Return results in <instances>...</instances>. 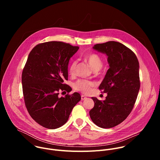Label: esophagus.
<instances>
[{"mask_svg":"<svg viewBox=\"0 0 160 160\" xmlns=\"http://www.w3.org/2000/svg\"><path fill=\"white\" fill-rule=\"evenodd\" d=\"M87 99V97L83 96V95H81V99L83 101V100H85Z\"/></svg>","mask_w":160,"mask_h":160,"instance_id":"34e87169","label":"esophagus"}]
</instances>
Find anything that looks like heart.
Here are the masks:
<instances>
[{
    "instance_id": "b5f03b06",
    "label": "heart",
    "mask_w": 160,
    "mask_h": 160,
    "mask_svg": "<svg viewBox=\"0 0 160 160\" xmlns=\"http://www.w3.org/2000/svg\"><path fill=\"white\" fill-rule=\"evenodd\" d=\"M83 58L89 64V65L94 70L97 71L102 67V59L99 54L95 52H90L87 54H85L83 56ZM77 61H73L70 64L69 68H68V70H69V72L71 75H73L75 73ZM94 83L90 81L85 80H79L75 83L74 88L76 90L80 91V92L82 93L88 94L90 92L91 88H92V87H94Z\"/></svg>"
}]
</instances>
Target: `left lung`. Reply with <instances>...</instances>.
<instances>
[{"mask_svg":"<svg viewBox=\"0 0 160 160\" xmlns=\"http://www.w3.org/2000/svg\"><path fill=\"white\" fill-rule=\"evenodd\" d=\"M93 49L108 56L109 68L99 87L108 96L103 101L92 98L94 106L89 115L97 126L109 128L123 122L134 106L140 88L139 64L134 52L118 42L97 43Z\"/></svg>","mask_w":160,"mask_h":160,"instance_id":"8db88e82","label":"left lung"}]
</instances>
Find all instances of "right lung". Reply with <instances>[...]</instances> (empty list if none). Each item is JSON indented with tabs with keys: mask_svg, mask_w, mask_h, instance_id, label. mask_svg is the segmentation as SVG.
<instances>
[{
	"mask_svg": "<svg viewBox=\"0 0 160 160\" xmlns=\"http://www.w3.org/2000/svg\"><path fill=\"white\" fill-rule=\"evenodd\" d=\"M78 49L51 41L37 45L28 55L21 77L24 101L31 117L45 128L55 129L65 124L81 99L78 92L58 96L60 91H71L64 81L68 80L70 59Z\"/></svg>",
	"mask_w": 160,
	"mask_h": 160,
	"instance_id": "1",
	"label": "right lung"
}]
</instances>
